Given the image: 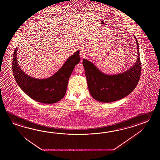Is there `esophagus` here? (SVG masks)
<instances>
[{
    "label": "esophagus",
    "instance_id": "obj_1",
    "mask_svg": "<svg viewBox=\"0 0 160 160\" xmlns=\"http://www.w3.org/2000/svg\"><path fill=\"white\" fill-rule=\"evenodd\" d=\"M80 57L81 58V62L82 61V59H83L84 58H86V53L84 50H81L80 52Z\"/></svg>",
    "mask_w": 160,
    "mask_h": 160
}]
</instances>
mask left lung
Masks as SVG:
<instances>
[{"label":"left lung","instance_id":"left-lung-1","mask_svg":"<svg viewBox=\"0 0 160 160\" xmlns=\"http://www.w3.org/2000/svg\"><path fill=\"white\" fill-rule=\"evenodd\" d=\"M137 48V58L134 65L123 72L109 75L101 71L87 59L83 60L88 90L92 98L99 102H112L129 95L139 81L141 66L139 45L134 35Z\"/></svg>","mask_w":160,"mask_h":160}]
</instances>
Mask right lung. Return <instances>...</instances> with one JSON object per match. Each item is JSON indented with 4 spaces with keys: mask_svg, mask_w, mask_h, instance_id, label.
Instances as JSON below:
<instances>
[{
    "mask_svg": "<svg viewBox=\"0 0 160 160\" xmlns=\"http://www.w3.org/2000/svg\"><path fill=\"white\" fill-rule=\"evenodd\" d=\"M17 48L14 51L12 72L18 85L23 92L35 101L43 103H54L65 96L68 79L75 65L81 61L79 50L68 57L61 67L50 77L35 78L27 75L18 64Z\"/></svg>",
    "mask_w": 160,
    "mask_h": 160,
    "instance_id": "obj_1",
    "label": "right lung"
}]
</instances>
